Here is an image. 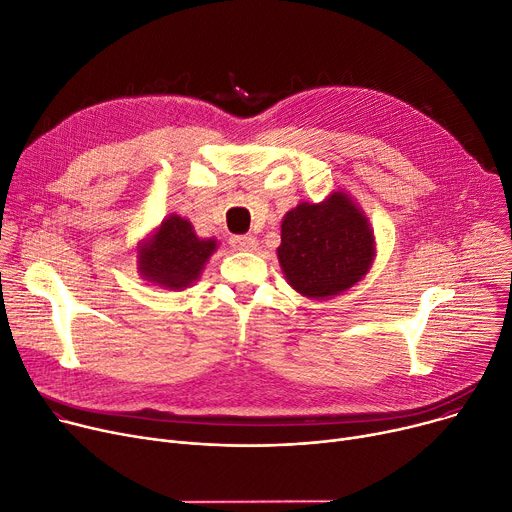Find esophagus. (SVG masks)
I'll use <instances>...</instances> for the list:
<instances>
[{
  "instance_id": "esophagus-1",
  "label": "esophagus",
  "mask_w": 512,
  "mask_h": 512,
  "mask_svg": "<svg viewBox=\"0 0 512 512\" xmlns=\"http://www.w3.org/2000/svg\"><path fill=\"white\" fill-rule=\"evenodd\" d=\"M231 248L239 250V252H250V250H256L258 246V239L254 235H233L229 239Z\"/></svg>"
}]
</instances>
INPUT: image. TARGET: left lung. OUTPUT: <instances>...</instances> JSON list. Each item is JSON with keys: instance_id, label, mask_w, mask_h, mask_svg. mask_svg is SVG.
<instances>
[{"instance_id": "1", "label": "left lung", "mask_w": 512, "mask_h": 512, "mask_svg": "<svg viewBox=\"0 0 512 512\" xmlns=\"http://www.w3.org/2000/svg\"><path fill=\"white\" fill-rule=\"evenodd\" d=\"M279 264L287 283L306 297L326 299L362 281L376 256L368 217L349 194L302 202L283 217Z\"/></svg>"}]
</instances>
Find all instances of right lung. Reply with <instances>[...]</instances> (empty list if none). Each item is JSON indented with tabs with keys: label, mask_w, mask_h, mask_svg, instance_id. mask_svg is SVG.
<instances>
[{
	"label": "right lung",
	"mask_w": 512,
	"mask_h": 512,
	"mask_svg": "<svg viewBox=\"0 0 512 512\" xmlns=\"http://www.w3.org/2000/svg\"><path fill=\"white\" fill-rule=\"evenodd\" d=\"M215 250L217 239H202L188 219L169 215L153 235L140 242L138 273L159 287L186 289L198 281Z\"/></svg>",
	"instance_id": "right-lung-1"
}]
</instances>
